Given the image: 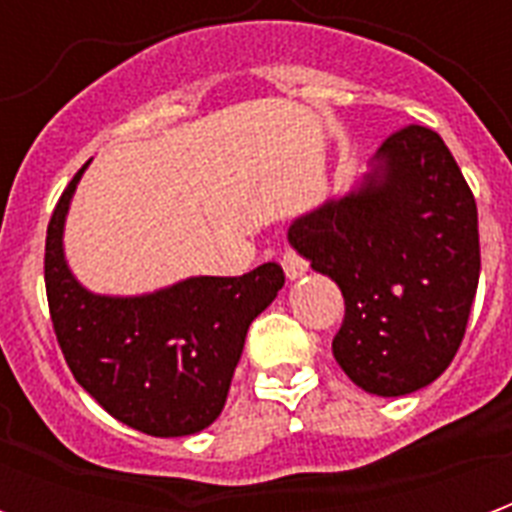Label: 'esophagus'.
I'll return each instance as SVG.
<instances>
[{"mask_svg":"<svg viewBox=\"0 0 512 512\" xmlns=\"http://www.w3.org/2000/svg\"><path fill=\"white\" fill-rule=\"evenodd\" d=\"M279 263H282V268H285V277L288 279H296L301 277L304 271H307V260L293 249V246H285L282 249V255H279Z\"/></svg>","mask_w":512,"mask_h":512,"instance_id":"esophagus-1","label":"esophagus"}]
</instances>
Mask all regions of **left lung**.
Listing matches in <instances>:
<instances>
[{"instance_id": "1", "label": "left lung", "mask_w": 512, "mask_h": 512, "mask_svg": "<svg viewBox=\"0 0 512 512\" xmlns=\"http://www.w3.org/2000/svg\"><path fill=\"white\" fill-rule=\"evenodd\" d=\"M359 191L290 224V244L345 299L332 351L365 392L408 395L450 367L477 279V202L433 128L403 126Z\"/></svg>"}]
</instances>
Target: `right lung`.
I'll use <instances>...</instances> for the list:
<instances>
[{
	"instance_id": "add662e5",
	"label": "right lung",
	"mask_w": 512,
	"mask_h": 512,
	"mask_svg": "<svg viewBox=\"0 0 512 512\" xmlns=\"http://www.w3.org/2000/svg\"><path fill=\"white\" fill-rule=\"evenodd\" d=\"M84 167L51 213L46 299L73 378L128 428L189 436L222 414L249 323L285 285L279 263L244 277H194L136 299L95 296L71 277L62 224Z\"/></svg>"
}]
</instances>
